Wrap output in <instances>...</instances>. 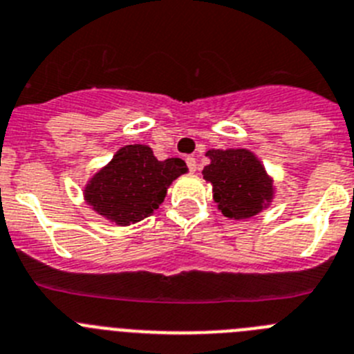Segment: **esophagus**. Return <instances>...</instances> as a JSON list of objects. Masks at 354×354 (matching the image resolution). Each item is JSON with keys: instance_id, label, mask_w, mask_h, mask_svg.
<instances>
[{"instance_id": "esophagus-1", "label": "esophagus", "mask_w": 354, "mask_h": 354, "mask_svg": "<svg viewBox=\"0 0 354 354\" xmlns=\"http://www.w3.org/2000/svg\"><path fill=\"white\" fill-rule=\"evenodd\" d=\"M185 160H187V165H189V169L194 173V171H196V167H197L196 158H194V157H187V158H185Z\"/></svg>"}]
</instances>
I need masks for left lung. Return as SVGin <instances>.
I'll list each match as a JSON object with an SVG mask.
<instances>
[{"label": "left lung", "mask_w": 354, "mask_h": 354, "mask_svg": "<svg viewBox=\"0 0 354 354\" xmlns=\"http://www.w3.org/2000/svg\"><path fill=\"white\" fill-rule=\"evenodd\" d=\"M206 157L209 164L203 169V178L212 183L213 201L222 215L245 221L272 205L273 178L250 149H208Z\"/></svg>", "instance_id": "1"}]
</instances>
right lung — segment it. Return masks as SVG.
Masks as SVG:
<instances>
[{"label": "right lung", "mask_w": 354, "mask_h": 354, "mask_svg": "<svg viewBox=\"0 0 354 354\" xmlns=\"http://www.w3.org/2000/svg\"><path fill=\"white\" fill-rule=\"evenodd\" d=\"M187 171L181 158L158 160L149 146L129 145L88 180L82 194L98 215L116 225H130L158 209L169 185Z\"/></svg>", "instance_id": "1"}]
</instances>
